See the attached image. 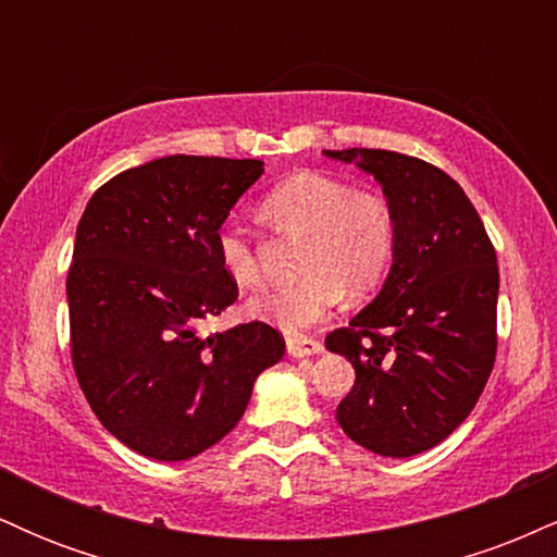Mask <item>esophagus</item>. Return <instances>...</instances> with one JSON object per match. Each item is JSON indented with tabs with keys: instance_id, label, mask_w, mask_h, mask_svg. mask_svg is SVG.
<instances>
[{
	"instance_id": "34e87169",
	"label": "esophagus",
	"mask_w": 557,
	"mask_h": 557,
	"mask_svg": "<svg viewBox=\"0 0 557 557\" xmlns=\"http://www.w3.org/2000/svg\"><path fill=\"white\" fill-rule=\"evenodd\" d=\"M285 345H287V354H290L293 359H304V356H314L322 350V343L309 335H287Z\"/></svg>"
}]
</instances>
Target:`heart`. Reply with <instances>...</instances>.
I'll return each mask as SVG.
<instances>
[{
    "mask_svg": "<svg viewBox=\"0 0 557 557\" xmlns=\"http://www.w3.org/2000/svg\"><path fill=\"white\" fill-rule=\"evenodd\" d=\"M280 230L306 235L298 283L277 287L251 304V311L287 332H300L324 319L348 298H363L382 285L395 253V214L372 190H354L341 177L296 172L261 201ZM216 259L238 287L261 285L257 248L246 230H216Z\"/></svg>",
    "mask_w": 557,
    "mask_h": 557,
    "instance_id": "1",
    "label": "heart"
}]
</instances>
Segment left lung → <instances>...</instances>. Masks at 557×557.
Listing matches in <instances>:
<instances>
[{"label": "left lung", "instance_id": "8db88e82", "mask_svg": "<svg viewBox=\"0 0 557 557\" xmlns=\"http://www.w3.org/2000/svg\"><path fill=\"white\" fill-rule=\"evenodd\" d=\"M324 154L374 175L395 214L380 296L324 341L356 369L337 424L376 456L411 458L463 424L495 367V246L461 185L424 159L385 149Z\"/></svg>", "mask_w": 557, "mask_h": 557}]
</instances>
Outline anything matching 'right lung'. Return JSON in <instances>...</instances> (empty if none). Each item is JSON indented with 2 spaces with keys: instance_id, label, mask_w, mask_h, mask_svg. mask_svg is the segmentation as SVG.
I'll list each match as a JSON object with an SVG mask.
<instances>
[{
  "instance_id": "right-lung-1",
  "label": "right lung",
  "mask_w": 557,
  "mask_h": 557,
  "mask_svg": "<svg viewBox=\"0 0 557 557\" xmlns=\"http://www.w3.org/2000/svg\"><path fill=\"white\" fill-rule=\"evenodd\" d=\"M261 172L259 159L162 157L107 181L81 216L67 272L75 376L104 430L140 456L188 461L220 443L283 359L264 322L198 335L238 300L214 238Z\"/></svg>"
}]
</instances>
